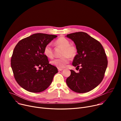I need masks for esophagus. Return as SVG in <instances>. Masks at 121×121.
Instances as JSON below:
<instances>
[{
    "mask_svg": "<svg viewBox=\"0 0 121 121\" xmlns=\"http://www.w3.org/2000/svg\"><path fill=\"white\" fill-rule=\"evenodd\" d=\"M62 70H63V69H58V71H62Z\"/></svg>",
    "mask_w": 121,
    "mask_h": 121,
    "instance_id": "1",
    "label": "esophagus"
}]
</instances>
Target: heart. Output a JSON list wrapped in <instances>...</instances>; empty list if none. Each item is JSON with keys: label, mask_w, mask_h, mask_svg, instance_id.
<instances>
[{"label": "heart", "mask_w": 121, "mask_h": 121, "mask_svg": "<svg viewBox=\"0 0 121 121\" xmlns=\"http://www.w3.org/2000/svg\"><path fill=\"white\" fill-rule=\"evenodd\" d=\"M55 46L63 48L62 52V58L55 59L51 62L52 64L59 69L64 68L69 62V59L73 58L77 55V48L73 44H70V42L67 38L61 37L55 42ZM43 53L49 58L53 57V50L50 44H48L44 48Z\"/></svg>", "instance_id": "1"}]
</instances>
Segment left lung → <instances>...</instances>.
I'll return each instance as SVG.
<instances>
[{
  "instance_id": "left-lung-1",
  "label": "left lung",
  "mask_w": 121,
  "mask_h": 121,
  "mask_svg": "<svg viewBox=\"0 0 121 121\" xmlns=\"http://www.w3.org/2000/svg\"><path fill=\"white\" fill-rule=\"evenodd\" d=\"M67 37L74 43L77 54L72 64L78 68L79 72L71 69V74L66 79L71 89L77 93L89 92L102 81L108 61L101 44L87 33L78 32L68 34Z\"/></svg>"
}]
</instances>
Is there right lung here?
<instances>
[{
    "label": "right lung",
    "instance_id": "1",
    "mask_svg": "<svg viewBox=\"0 0 121 121\" xmlns=\"http://www.w3.org/2000/svg\"><path fill=\"white\" fill-rule=\"evenodd\" d=\"M57 37L36 33L24 38L17 44L11 65L16 81L24 89L39 93L45 90L52 83L58 69L49 64L43 49ZM42 67L43 69L41 70Z\"/></svg>",
    "mask_w": 121,
    "mask_h": 121
}]
</instances>
